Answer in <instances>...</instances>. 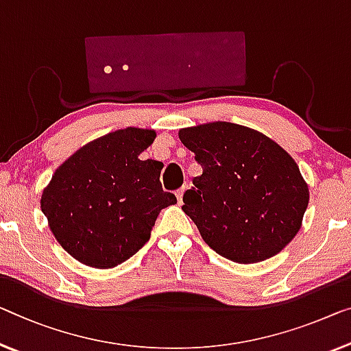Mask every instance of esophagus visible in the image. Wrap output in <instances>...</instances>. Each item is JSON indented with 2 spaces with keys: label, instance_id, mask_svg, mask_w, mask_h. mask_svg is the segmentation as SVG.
Listing matches in <instances>:
<instances>
[{
  "label": "esophagus",
  "instance_id": "esophagus-1",
  "mask_svg": "<svg viewBox=\"0 0 351 351\" xmlns=\"http://www.w3.org/2000/svg\"><path fill=\"white\" fill-rule=\"evenodd\" d=\"M186 189H187V186H182L180 191H176V198H178V202H180V203H182V195H184Z\"/></svg>",
  "mask_w": 351,
  "mask_h": 351
}]
</instances>
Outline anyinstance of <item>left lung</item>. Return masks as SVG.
Masks as SVG:
<instances>
[{
	"label": "left lung",
	"instance_id": "1",
	"mask_svg": "<svg viewBox=\"0 0 351 351\" xmlns=\"http://www.w3.org/2000/svg\"><path fill=\"white\" fill-rule=\"evenodd\" d=\"M178 135L203 169L182 197V211L203 241L244 265L279 254L309 205V187L291 156L258 130L226 121Z\"/></svg>",
	"mask_w": 351,
	"mask_h": 351
}]
</instances>
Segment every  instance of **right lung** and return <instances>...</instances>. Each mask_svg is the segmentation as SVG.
Returning <instances> with one entry per match:
<instances>
[{"mask_svg":"<svg viewBox=\"0 0 351 351\" xmlns=\"http://www.w3.org/2000/svg\"><path fill=\"white\" fill-rule=\"evenodd\" d=\"M154 138L153 129L125 128L93 140L42 192L51 233L80 263L108 269L129 260L149 239L160 209L176 203L162 191L164 164L138 159Z\"/></svg>","mask_w":351,"mask_h":351,"instance_id":"add662e5","label":"right lung"}]
</instances>
